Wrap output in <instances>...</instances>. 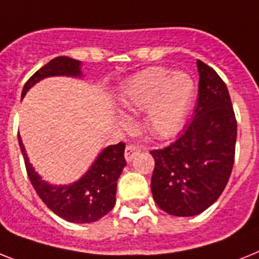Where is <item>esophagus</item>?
Listing matches in <instances>:
<instances>
[{"mask_svg": "<svg viewBox=\"0 0 259 259\" xmlns=\"http://www.w3.org/2000/svg\"><path fill=\"white\" fill-rule=\"evenodd\" d=\"M140 151V148L139 147H136V145H127L125 147V151H124V156H125V160L127 161H131L132 159L135 157V155Z\"/></svg>", "mask_w": 259, "mask_h": 259, "instance_id": "34e87169", "label": "esophagus"}]
</instances>
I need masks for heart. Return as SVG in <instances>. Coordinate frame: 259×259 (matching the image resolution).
Wrapping results in <instances>:
<instances>
[{"label":"heart","instance_id":"obj_1","mask_svg":"<svg viewBox=\"0 0 259 259\" xmlns=\"http://www.w3.org/2000/svg\"><path fill=\"white\" fill-rule=\"evenodd\" d=\"M194 95L193 79L187 72L151 67L135 76L127 87L124 107L142 111L149 107L147 128L156 136H170L181 127Z\"/></svg>","mask_w":259,"mask_h":259}]
</instances>
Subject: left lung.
I'll return each instance as SVG.
<instances>
[{
	"label": "left lung",
	"mask_w": 259,
	"mask_h": 259,
	"mask_svg": "<svg viewBox=\"0 0 259 259\" xmlns=\"http://www.w3.org/2000/svg\"><path fill=\"white\" fill-rule=\"evenodd\" d=\"M198 99L183 134L155 159L151 191L160 209L189 217L208 209L225 189L234 164L237 120L225 82L197 61Z\"/></svg>",
	"instance_id": "obj_1"
}]
</instances>
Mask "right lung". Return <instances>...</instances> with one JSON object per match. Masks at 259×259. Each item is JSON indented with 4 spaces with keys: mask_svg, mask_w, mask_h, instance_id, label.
<instances>
[{
    "mask_svg": "<svg viewBox=\"0 0 259 259\" xmlns=\"http://www.w3.org/2000/svg\"><path fill=\"white\" fill-rule=\"evenodd\" d=\"M54 75H80V62L68 57H57L30 76L22 90L26 95L40 79ZM18 143L25 160L27 176L40 200L61 219L75 224H89L100 220L114 208L116 201V184L127 161L123 142L110 145L100 153L84 176L71 185L54 187L40 179L29 163L25 147L18 134Z\"/></svg>",
    "mask_w": 259,
    "mask_h": 259,
    "instance_id": "1",
    "label": "right lung"
}]
</instances>
